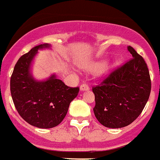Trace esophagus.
Instances as JSON below:
<instances>
[{"mask_svg": "<svg viewBox=\"0 0 160 160\" xmlns=\"http://www.w3.org/2000/svg\"><path fill=\"white\" fill-rule=\"evenodd\" d=\"M80 90H81V91H89L90 87L87 84H82V85L80 86Z\"/></svg>", "mask_w": 160, "mask_h": 160, "instance_id": "1", "label": "esophagus"}]
</instances>
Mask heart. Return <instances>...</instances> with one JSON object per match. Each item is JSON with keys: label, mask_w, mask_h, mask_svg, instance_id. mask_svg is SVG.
<instances>
[{"label": "heart", "mask_w": 160, "mask_h": 160, "mask_svg": "<svg viewBox=\"0 0 160 160\" xmlns=\"http://www.w3.org/2000/svg\"><path fill=\"white\" fill-rule=\"evenodd\" d=\"M118 65H119V63H118V62H115V63H113L112 67H113V68H115V67H117ZM99 68H100V65L96 64V65H93V66H92V67H91L89 69L91 71H95V70H97V69H98Z\"/></svg>", "instance_id": "heart-1"}]
</instances>
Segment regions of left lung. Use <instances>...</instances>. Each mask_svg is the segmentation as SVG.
Segmentation results:
<instances>
[{
    "mask_svg": "<svg viewBox=\"0 0 160 160\" xmlns=\"http://www.w3.org/2000/svg\"><path fill=\"white\" fill-rule=\"evenodd\" d=\"M127 48L132 58L92 88L94 114L108 128H122L133 122L142 112L151 92L147 63L133 47Z\"/></svg>",
    "mask_w": 160,
    "mask_h": 160,
    "instance_id": "left-lung-1",
    "label": "left lung"
}]
</instances>
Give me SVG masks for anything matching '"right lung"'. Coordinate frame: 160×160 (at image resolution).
Listing matches in <instances>:
<instances>
[{"mask_svg": "<svg viewBox=\"0 0 160 160\" xmlns=\"http://www.w3.org/2000/svg\"><path fill=\"white\" fill-rule=\"evenodd\" d=\"M50 47L39 45L20 57L10 80L11 95L18 113L29 125L42 129L52 128L62 122L80 91L79 87L66 86L55 74L42 81L33 78L31 62L38 50Z\"/></svg>", "mask_w": 160, "mask_h": 160, "instance_id": "right-lung-1", "label": "right lung"}]
</instances>
